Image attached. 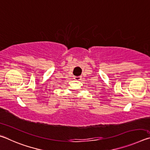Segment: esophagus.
<instances>
[{"mask_svg": "<svg viewBox=\"0 0 150 150\" xmlns=\"http://www.w3.org/2000/svg\"><path fill=\"white\" fill-rule=\"evenodd\" d=\"M81 77H80V76H77V77H75V79H76V80H81Z\"/></svg>", "mask_w": 150, "mask_h": 150, "instance_id": "1", "label": "esophagus"}]
</instances>
